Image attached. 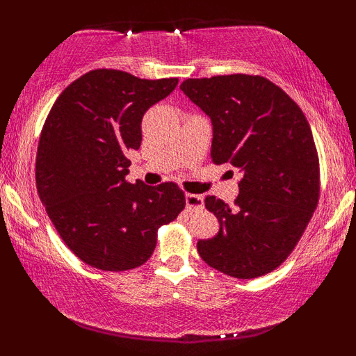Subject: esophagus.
<instances>
[{"instance_id":"34e87169","label":"esophagus","mask_w":356,"mask_h":356,"mask_svg":"<svg viewBox=\"0 0 356 356\" xmlns=\"http://www.w3.org/2000/svg\"><path fill=\"white\" fill-rule=\"evenodd\" d=\"M204 207V197L199 194L186 193V209L188 211H197V209Z\"/></svg>"}]
</instances>
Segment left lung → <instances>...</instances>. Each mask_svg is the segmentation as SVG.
Wrapping results in <instances>:
<instances>
[{
  "mask_svg": "<svg viewBox=\"0 0 356 356\" xmlns=\"http://www.w3.org/2000/svg\"><path fill=\"white\" fill-rule=\"evenodd\" d=\"M181 90L211 116L212 162L241 173L232 207L206 197L220 227L197 241L199 256L236 279L269 274L298 245L319 202V157L308 120L262 76L186 79Z\"/></svg>",
  "mask_w": 356,
  "mask_h": 356,
  "instance_id": "1",
  "label": "left lung"
}]
</instances>
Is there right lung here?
Segmentation results:
<instances>
[{"mask_svg":"<svg viewBox=\"0 0 356 356\" xmlns=\"http://www.w3.org/2000/svg\"><path fill=\"white\" fill-rule=\"evenodd\" d=\"M177 77L140 79L120 70H94L61 92L38 140L35 183L65 245L95 269L143 266L157 232L184 209L175 183H128L126 154L139 149L143 116L173 92Z\"/></svg>","mask_w":356,"mask_h":356,"instance_id":"right-lung-1","label":"right lung"}]
</instances>
